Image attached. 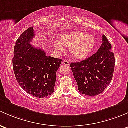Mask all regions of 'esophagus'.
<instances>
[{"label":"esophagus","mask_w":128,"mask_h":128,"mask_svg":"<svg viewBox=\"0 0 128 128\" xmlns=\"http://www.w3.org/2000/svg\"><path fill=\"white\" fill-rule=\"evenodd\" d=\"M63 64H64V65H67V66H69L70 65V62L68 61V60H64V61H63Z\"/></svg>","instance_id":"1"}]
</instances>
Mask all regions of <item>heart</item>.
Returning <instances> with one entry per match:
<instances>
[{
	"label": "heart",
	"instance_id": "b5f03b06",
	"mask_svg": "<svg viewBox=\"0 0 128 128\" xmlns=\"http://www.w3.org/2000/svg\"><path fill=\"white\" fill-rule=\"evenodd\" d=\"M52 44L58 52H64V46L70 47V53L74 58L83 60L88 57L94 48L96 44L94 37L90 34L80 30L66 32L60 37V42L54 40Z\"/></svg>",
	"mask_w": 128,
	"mask_h": 128
}]
</instances>
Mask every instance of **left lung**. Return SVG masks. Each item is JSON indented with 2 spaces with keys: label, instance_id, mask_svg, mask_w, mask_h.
Wrapping results in <instances>:
<instances>
[{
  "label": "left lung",
  "instance_id": "8db88e82",
  "mask_svg": "<svg viewBox=\"0 0 128 128\" xmlns=\"http://www.w3.org/2000/svg\"><path fill=\"white\" fill-rule=\"evenodd\" d=\"M112 45L105 35L96 53L80 62L71 63L70 67L79 91L87 96L102 93L112 79L114 68Z\"/></svg>",
  "mask_w": 128,
  "mask_h": 128
}]
</instances>
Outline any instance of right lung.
<instances>
[{
    "label": "right lung",
    "mask_w": 128,
    "mask_h": 128,
    "mask_svg": "<svg viewBox=\"0 0 128 128\" xmlns=\"http://www.w3.org/2000/svg\"><path fill=\"white\" fill-rule=\"evenodd\" d=\"M33 27L24 31L16 41L13 68L17 82L27 93L44 98L54 91L56 70L62 59L48 56L42 49L30 42L34 37Z\"/></svg>",
    "instance_id": "obj_1"
}]
</instances>
